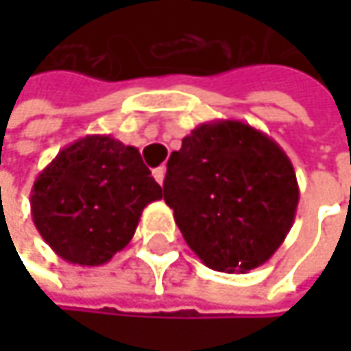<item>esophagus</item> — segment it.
I'll return each instance as SVG.
<instances>
[{"instance_id":"obj_1","label":"esophagus","mask_w":351,"mask_h":351,"mask_svg":"<svg viewBox=\"0 0 351 351\" xmlns=\"http://www.w3.org/2000/svg\"><path fill=\"white\" fill-rule=\"evenodd\" d=\"M152 176L156 178V182H158V184H162V182H165V176H167V169H165V167L154 169V171H152Z\"/></svg>"}]
</instances>
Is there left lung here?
Returning a JSON list of instances; mask_svg holds the SVG:
<instances>
[{
  "instance_id": "obj_1",
  "label": "left lung",
  "mask_w": 351,
  "mask_h": 351,
  "mask_svg": "<svg viewBox=\"0 0 351 351\" xmlns=\"http://www.w3.org/2000/svg\"><path fill=\"white\" fill-rule=\"evenodd\" d=\"M165 201L186 245L219 272L272 258L293 228L299 182L287 152L238 119L197 125L167 165Z\"/></svg>"
}]
</instances>
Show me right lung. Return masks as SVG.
Instances as JSON below:
<instances>
[{
    "instance_id": "1",
    "label": "right lung",
    "mask_w": 351,
    "mask_h": 351,
    "mask_svg": "<svg viewBox=\"0 0 351 351\" xmlns=\"http://www.w3.org/2000/svg\"><path fill=\"white\" fill-rule=\"evenodd\" d=\"M162 186L138 148L93 134L64 146L36 176L30 207L36 230L71 264L101 266L130 244L142 211Z\"/></svg>"
}]
</instances>
